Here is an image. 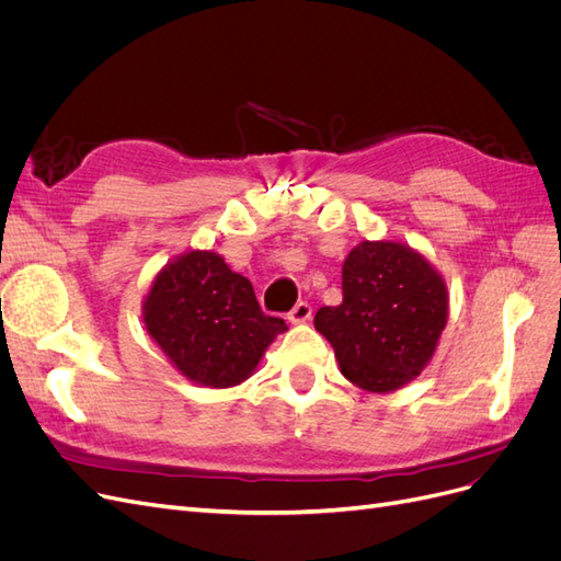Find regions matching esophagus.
Instances as JSON below:
<instances>
[{
	"instance_id": "obj_1",
	"label": "esophagus",
	"mask_w": 561,
	"mask_h": 561,
	"mask_svg": "<svg viewBox=\"0 0 561 561\" xmlns=\"http://www.w3.org/2000/svg\"><path fill=\"white\" fill-rule=\"evenodd\" d=\"M287 320L293 322V325H299V322H307V320H311V307L307 301H299L297 307L287 313Z\"/></svg>"
}]
</instances>
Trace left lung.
Instances as JSON below:
<instances>
[{
  "instance_id": "1",
  "label": "left lung",
  "mask_w": 561,
  "mask_h": 561,
  "mask_svg": "<svg viewBox=\"0 0 561 561\" xmlns=\"http://www.w3.org/2000/svg\"><path fill=\"white\" fill-rule=\"evenodd\" d=\"M342 304L318 309L313 325L334 348L342 375L369 393L414 381L447 328L445 276L400 241H363L342 266Z\"/></svg>"
}]
</instances>
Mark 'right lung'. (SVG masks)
I'll return each instance as SVG.
<instances>
[{
  "mask_svg": "<svg viewBox=\"0 0 561 561\" xmlns=\"http://www.w3.org/2000/svg\"><path fill=\"white\" fill-rule=\"evenodd\" d=\"M142 322L165 360L203 388H231L250 379L283 318L266 316L252 283L222 254L190 250L168 262L142 299Z\"/></svg>",
  "mask_w": 561,
  "mask_h": 561,
  "instance_id": "1",
  "label": "right lung"
}]
</instances>
